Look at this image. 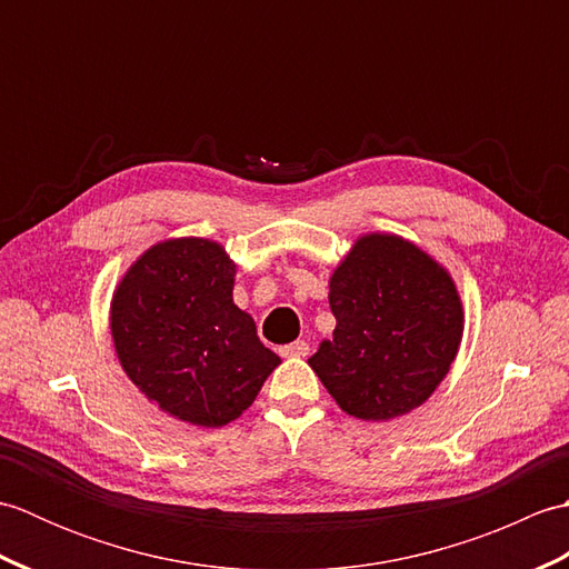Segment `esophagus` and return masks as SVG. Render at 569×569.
Masks as SVG:
<instances>
[{
  "label": "esophagus",
  "mask_w": 569,
  "mask_h": 569,
  "mask_svg": "<svg viewBox=\"0 0 569 569\" xmlns=\"http://www.w3.org/2000/svg\"><path fill=\"white\" fill-rule=\"evenodd\" d=\"M308 342L306 340H296L291 345L281 347V357H306L308 355Z\"/></svg>",
  "instance_id": "1"
}]
</instances>
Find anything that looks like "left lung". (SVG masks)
Returning a JSON list of instances; mask_svg holds the SVG:
<instances>
[{
  "label": "left lung",
  "instance_id": "8db88e82",
  "mask_svg": "<svg viewBox=\"0 0 569 569\" xmlns=\"http://www.w3.org/2000/svg\"><path fill=\"white\" fill-rule=\"evenodd\" d=\"M330 310L332 340L308 365L361 420H391L426 403L462 340L452 278L393 234L357 241L330 281Z\"/></svg>",
  "mask_w": 569,
  "mask_h": 569
}]
</instances>
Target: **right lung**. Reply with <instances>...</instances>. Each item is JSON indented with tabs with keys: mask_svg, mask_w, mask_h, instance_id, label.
Here are the masks:
<instances>
[{
	"mask_svg": "<svg viewBox=\"0 0 569 569\" xmlns=\"http://www.w3.org/2000/svg\"><path fill=\"white\" fill-rule=\"evenodd\" d=\"M234 263L208 239H171L131 266L112 300L117 357L139 391L190 426L241 416L281 365L232 300Z\"/></svg>",
	"mask_w": 569,
	"mask_h": 569,
	"instance_id": "right-lung-1",
	"label": "right lung"
}]
</instances>
